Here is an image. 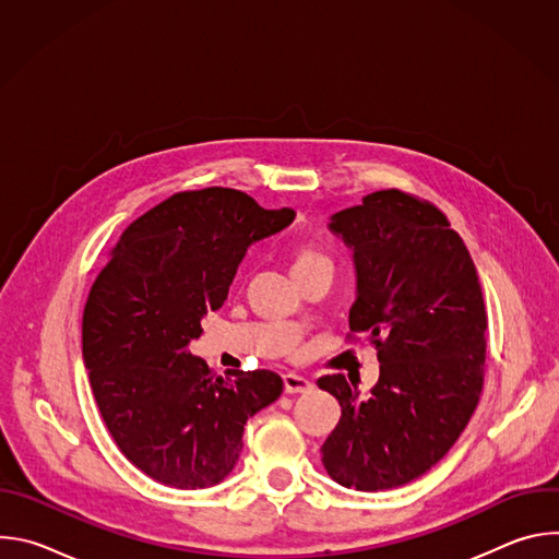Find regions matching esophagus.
Masks as SVG:
<instances>
[{"mask_svg":"<svg viewBox=\"0 0 559 559\" xmlns=\"http://www.w3.org/2000/svg\"><path fill=\"white\" fill-rule=\"evenodd\" d=\"M283 380H285V391L287 393H305V391H309L313 386L311 380H307L300 373H285Z\"/></svg>","mask_w":559,"mask_h":559,"instance_id":"obj_1","label":"esophagus"}]
</instances>
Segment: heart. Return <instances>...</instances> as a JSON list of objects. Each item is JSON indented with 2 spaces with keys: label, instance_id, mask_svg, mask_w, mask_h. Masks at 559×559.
Listing matches in <instances>:
<instances>
[{
  "label": "heart",
  "instance_id": "obj_1",
  "mask_svg": "<svg viewBox=\"0 0 559 559\" xmlns=\"http://www.w3.org/2000/svg\"><path fill=\"white\" fill-rule=\"evenodd\" d=\"M318 270H332V261L323 250H318L316 246H298L292 252L294 278H300V276L318 272Z\"/></svg>",
  "mask_w": 559,
  "mask_h": 559
}]
</instances>
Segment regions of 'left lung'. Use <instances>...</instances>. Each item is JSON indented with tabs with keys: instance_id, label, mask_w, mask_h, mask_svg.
Listing matches in <instances>:
<instances>
[{
	"instance_id": "obj_1",
	"label": "left lung",
	"mask_w": 559,
	"mask_h": 559,
	"mask_svg": "<svg viewBox=\"0 0 559 559\" xmlns=\"http://www.w3.org/2000/svg\"><path fill=\"white\" fill-rule=\"evenodd\" d=\"M330 227L354 248L347 341H369L380 376L367 395L343 373L318 378L341 405L323 466L347 489L386 491L438 464L480 403L485 296L464 241L431 201L378 190Z\"/></svg>"
}]
</instances>
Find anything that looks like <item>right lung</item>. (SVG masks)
Returning a JSON list of instances; mask_svg holds the SVG:
<instances>
[{
  "instance_id": "right-lung-1",
  "label": "right lung",
  "mask_w": 559,
  "mask_h": 559,
  "mask_svg": "<svg viewBox=\"0 0 559 559\" xmlns=\"http://www.w3.org/2000/svg\"><path fill=\"white\" fill-rule=\"evenodd\" d=\"M294 216L241 190H188L132 221L108 252L84 307V362L119 451L158 485H218L243 449L248 418L281 395L278 373H212L190 341L227 298L246 250Z\"/></svg>"
}]
</instances>
